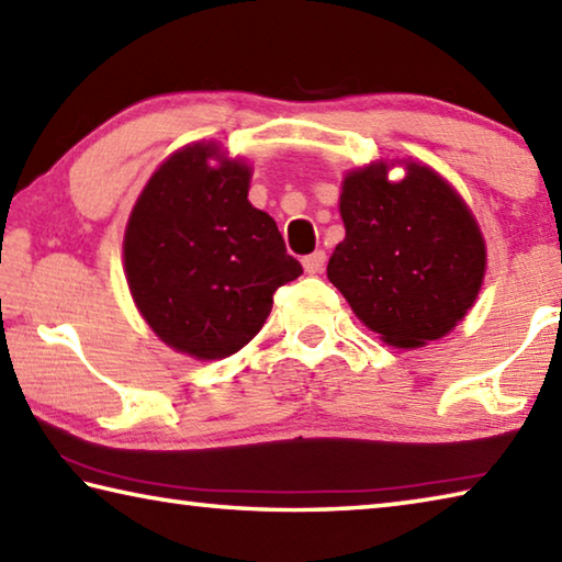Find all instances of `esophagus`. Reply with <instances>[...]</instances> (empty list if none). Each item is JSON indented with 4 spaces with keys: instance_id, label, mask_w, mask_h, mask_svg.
<instances>
[{
    "instance_id": "obj_1",
    "label": "esophagus",
    "mask_w": 562,
    "mask_h": 562,
    "mask_svg": "<svg viewBox=\"0 0 562 562\" xmlns=\"http://www.w3.org/2000/svg\"><path fill=\"white\" fill-rule=\"evenodd\" d=\"M324 262H326V252H324V250H314L312 255H307V258L302 260L304 270H307L310 274L322 272V270H324Z\"/></svg>"
}]
</instances>
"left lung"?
I'll use <instances>...</instances> for the list:
<instances>
[{
  "instance_id": "obj_1",
  "label": "left lung",
  "mask_w": 562,
  "mask_h": 562,
  "mask_svg": "<svg viewBox=\"0 0 562 562\" xmlns=\"http://www.w3.org/2000/svg\"><path fill=\"white\" fill-rule=\"evenodd\" d=\"M339 209L346 238L326 274L356 316L397 349L450 331L486 268L482 233L450 183L420 165L391 183L385 165H371L344 179Z\"/></svg>"
}]
</instances>
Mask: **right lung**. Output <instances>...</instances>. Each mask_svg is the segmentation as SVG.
I'll return each mask as SVG.
<instances>
[{"mask_svg": "<svg viewBox=\"0 0 562 562\" xmlns=\"http://www.w3.org/2000/svg\"><path fill=\"white\" fill-rule=\"evenodd\" d=\"M248 183L250 169L213 145L183 147L151 175L127 223L132 297L161 341L196 359L243 349L278 288L302 274L278 223L250 206Z\"/></svg>", "mask_w": 562, "mask_h": 562, "instance_id": "add662e5", "label": "right lung"}]
</instances>
